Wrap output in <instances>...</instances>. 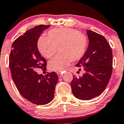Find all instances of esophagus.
Wrapping results in <instances>:
<instances>
[{"mask_svg": "<svg viewBox=\"0 0 124 124\" xmlns=\"http://www.w3.org/2000/svg\"><path fill=\"white\" fill-rule=\"evenodd\" d=\"M57 75H58V78H62V73H57Z\"/></svg>", "mask_w": 124, "mask_h": 124, "instance_id": "34e87169", "label": "esophagus"}]
</instances>
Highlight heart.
Returning <instances> with one entry per match:
<instances>
[{
    "instance_id": "heart-1",
    "label": "heart",
    "mask_w": 124,
    "mask_h": 124,
    "mask_svg": "<svg viewBox=\"0 0 124 124\" xmlns=\"http://www.w3.org/2000/svg\"><path fill=\"white\" fill-rule=\"evenodd\" d=\"M48 37H39L38 48L43 57L50 58L60 53L48 64L49 70L62 72L71 62L82 58L86 53L88 40L84 34L70 28H55L48 33Z\"/></svg>"
}]
</instances>
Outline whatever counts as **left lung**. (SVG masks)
Masks as SVG:
<instances>
[{
	"mask_svg": "<svg viewBox=\"0 0 124 124\" xmlns=\"http://www.w3.org/2000/svg\"><path fill=\"white\" fill-rule=\"evenodd\" d=\"M89 44L77 67L84 68L81 77L73 75L71 88L73 95L82 100H89L100 95L109 83L112 72V48L104 36L86 30Z\"/></svg>",
	"mask_w": 124,
	"mask_h": 124,
	"instance_id": "1",
	"label": "left lung"
}]
</instances>
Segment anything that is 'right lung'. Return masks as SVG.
<instances>
[{
  "mask_svg": "<svg viewBox=\"0 0 124 124\" xmlns=\"http://www.w3.org/2000/svg\"><path fill=\"white\" fill-rule=\"evenodd\" d=\"M50 25H39L20 36L12 45L9 68L12 79L21 95L37 105L50 103L54 97L58 75L53 71L45 76L39 75L36 68L45 70L46 60L38 48L42 32Z\"/></svg>",
  "mask_w": 124,
  "mask_h": 124,
  "instance_id": "add662e5",
  "label": "right lung"
}]
</instances>
